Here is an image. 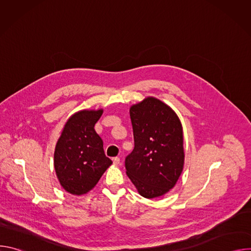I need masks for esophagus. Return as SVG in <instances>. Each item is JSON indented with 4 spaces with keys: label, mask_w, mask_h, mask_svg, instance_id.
I'll list each match as a JSON object with an SVG mask.
<instances>
[{
    "label": "esophagus",
    "mask_w": 251,
    "mask_h": 251,
    "mask_svg": "<svg viewBox=\"0 0 251 251\" xmlns=\"http://www.w3.org/2000/svg\"><path fill=\"white\" fill-rule=\"evenodd\" d=\"M112 160H113V164H114V165H119V163H120V158L114 157Z\"/></svg>",
    "instance_id": "obj_1"
}]
</instances>
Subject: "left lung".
<instances>
[{"instance_id": "8db88e82", "label": "left lung", "mask_w": 251, "mask_h": 251, "mask_svg": "<svg viewBox=\"0 0 251 251\" xmlns=\"http://www.w3.org/2000/svg\"><path fill=\"white\" fill-rule=\"evenodd\" d=\"M130 117L134 149L125 159L126 174L142 197H161L174 188L183 171L182 124L154 97L133 105Z\"/></svg>"}]
</instances>
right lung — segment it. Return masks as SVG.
<instances>
[{"label":"right lung","mask_w":251,"mask_h":251,"mask_svg":"<svg viewBox=\"0 0 251 251\" xmlns=\"http://www.w3.org/2000/svg\"><path fill=\"white\" fill-rule=\"evenodd\" d=\"M102 109L82 110L66 122L54 151V169L62 188L73 195L86 194L100 180L112 161L94 130Z\"/></svg>","instance_id":"obj_1"}]
</instances>
